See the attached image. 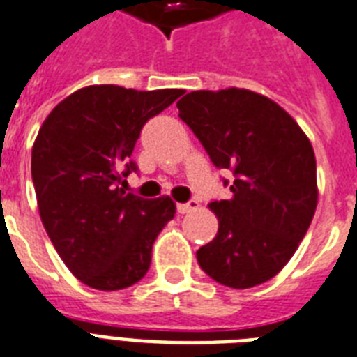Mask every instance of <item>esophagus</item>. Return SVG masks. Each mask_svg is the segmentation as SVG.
<instances>
[{
  "instance_id": "obj_1",
  "label": "esophagus",
  "mask_w": 357,
  "mask_h": 357,
  "mask_svg": "<svg viewBox=\"0 0 357 357\" xmlns=\"http://www.w3.org/2000/svg\"><path fill=\"white\" fill-rule=\"evenodd\" d=\"M199 208V201L195 199H190L188 203H178L176 204V212L178 214H188V212H193V210Z\"/></svg>"
}]
</instances>
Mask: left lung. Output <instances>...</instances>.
Masks as SVG:
<instances>
[{
  "label": "left lung",
  "mask_w": 357,
  "mask_h": 357,
  "mask_svg": "<svg viewBox=\"0 0 357 357\" xmlns=\"http://www.w3.org/2000/svg\"><path fill=\"white\" fill-rule=\"evenodd\" d=\"M212 164L233 171V197L214 199L220 229L197 250L204 273L231 289L272 279L291 261L317 208L307 135L275 102L248 89L193 91L176 102Z\"/></svg>",
  "instance_id": "1"
}]
</instances>
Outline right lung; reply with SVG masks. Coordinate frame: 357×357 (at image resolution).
Returning <instances> with one entry per match:
<instances>
[{"instance_id":"obj_1","label":"right lung","mask_w":357,"mask_h":357,"mask_svg":"<svg viewBox=\"0 0 357 357\" xmlns=\"http://www.w3.org/2000/svg\"><path fill=\"white\" fill-rule=\"evenodd\" d=\"M182 93L91 85L57 104L38 130L31 176L40 220L68 270L93 289L137 283L175 216L169 197L143 199L124 186L137 173L141 128Z\"/></svg>"}]
</instances>
